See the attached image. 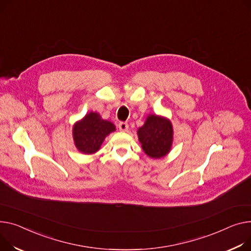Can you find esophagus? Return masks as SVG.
Listing matches in <instances>:
<instances>
[{"label": "esophagus", "instance_id": "34e87169", "mask_svg": "<svg viewBox=\"0 0 251 251\" xmlns=\"http://www.w3.org/2000/svg\"><path fill=\"white\" fill-rule=\"evenodd\" d=\"M118 127H119V130H120V131L125 132V131L128 130L129 125H128V123H126V122H120V123L118 124Z\"/></svg>", "mask_w": 251, "mask_h": 251}]
</instances>
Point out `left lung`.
Here are the masks:
<instances>
[{
  "label": "left lung",
  "mask_w": 251,
  "mask_h": 251,
  "mask_svg": "<svg viewBox=\"0 0 251 251\" xmlns=\"http://www.w3.org/2000/svg\"><path fill=\"white\" fill-rule=\"evenodd\" d=\"M137 133L142 149L149 157L160 158L169 153L173 143V126L170 120L150 115Z\"/></svg>",
  "instance_id": "1"
}]
</instances>
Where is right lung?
<instances>
[{
    "mask_svg": "<svg viewBox=\"0 0 251 251\" xmlns=\"http://www.w3.org/2000/svg\"><path fill=\"white\" fill-rule=\"evenodd\" d=\"M115 131L113 123L101 119L98 113L91 112L74 126V140L80 152L95 153L101 147L105 137Z\"/></svg>",
    "mask_w": 251,
    "mask_h": 251,
    "instance_id": "right-lung-1",
    "label": "right lung"
}]
</instances>
